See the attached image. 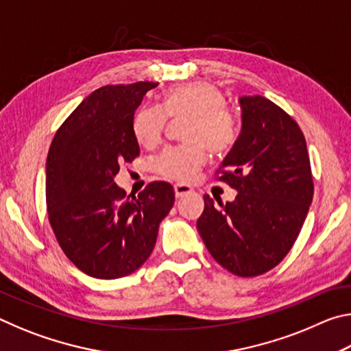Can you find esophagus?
I'll list each match as a JSON object with an SVG mask.
<instances>
[{
	"mask_svg": "<svg viewBox=\"0 0 351 351\" xmlns=\"http://www.w3.org/2000/svg\"><path fill=\"white\" fill-rule=\"evenodd\" d=\"M193 189L190 186H186V184H175V195L176 198H182L186 197V195L192 193Z\"/></svg>",
	"mask_w": 351,
	"mask_h": 351,
	"instance_id": "esophagus-1",
	"label": "esophagus"
}]
</instances>
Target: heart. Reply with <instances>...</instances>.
Instances as JSON below:
<instances>
[{
  "instance_id": "1",
  "label": "heart",
  "mask_w": 351,
  "mask_h": 351,
  "mask_svg": "<svg viewBox=\"0 0 351 351\" xmlns=\"http://www.w3.org/2000/svg\"><path fill=\"white\" fill-rule=\"evenodd\" d=\"M169 117L186 119L189 144L171 147L154 161V170L167 180L192 181L213 153L229 150L237 139L235 119L226 110L224 94L207 82H189L171 86L162 105H145L133 117V134L141 147L156 148L164 138Z\"/></svg>"
}]
</instances>
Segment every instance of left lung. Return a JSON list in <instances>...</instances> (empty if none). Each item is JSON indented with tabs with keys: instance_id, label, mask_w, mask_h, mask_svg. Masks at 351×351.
<instances>
[{
	"instance_id": "8db88e82",
	"label": "left lung",
	"mask_w": 351,
	"mask_h": 351,
	"mask_svg": "<svg viewBox=\"0 0 351 351\" xmlns=\"http://www.w3.org/2000/svg\"><path fill=\"white\" fill-rule=\"evenodd\" d=\"M240 105L241 132L217 171L239 193L218 206L204 195L197 228L224 269L255 277L291 251L314 186L305 136L294 119L261 96H243Z\"/></svg>"
}]
</instances>
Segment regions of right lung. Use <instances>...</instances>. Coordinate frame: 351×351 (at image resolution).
Returning a JSON list of instances; mask_svg holds the SVG:
<instances>
[{
    "instance_id": "1",
    "label": "right lung",
    "mask_w": 351,
    "mask_h": 351,
    "mask_svg": "<svg viewBox=\"0 0 351 351\" xmlns=\"http://www.w3.org/2000/svg\"><path fill=\"white\" fill-rule=\"evenodd\" d=\"M154 82L106 85L71 112L46 159V206L64 255L85 274L112 280L145 263L173 187L154 181L138 197L116 186L122 164L139 156L133 117Z\"/></svg>"
}]
</instances>
